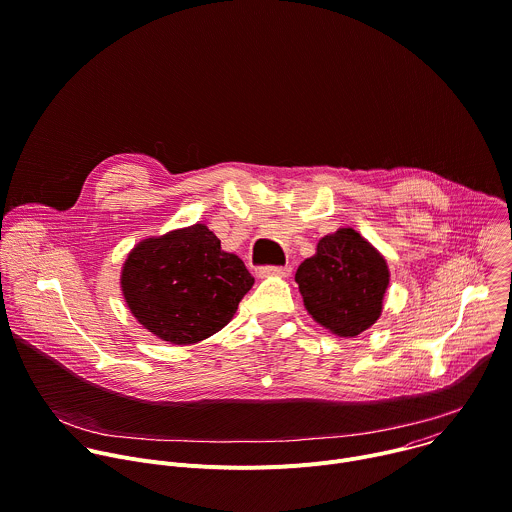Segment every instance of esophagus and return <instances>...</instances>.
<instances>
[{"instance_id":"esophagus-1","label":"esophagus","mask_w":512,"mask_h":512,"mask_svg":"<svg viewBox=\"0 0 512 512\" xmlns=\"http://www.w3.org/2000/svg\"><path fill=\"white\" fill-rule=\"evenodd\" d=\"M291 273V267H259L257 277H287Z\"/></svg>"}]
</instances>
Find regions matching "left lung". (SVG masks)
<instances>
[{
    "label": "left lung",
    "instance_id": "obj_1",
    "mask_svg": "<svg viewBox=\"0 0 512 512\" xmlns=\"http://www.w3.org/2000/svg\"><path fill=\"white\" fill-rule=\"evenodd\" d=\"M295 281L313 321L337 337H356L380 319L390 269L368 239L342 227L319 239Z\"/></svg>",
    "mask_w": 512,
    "mask_h": 512
}]
</instances>
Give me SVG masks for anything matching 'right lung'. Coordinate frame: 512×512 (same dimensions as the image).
I'll use <instances>...</instances> for the list:
<instances>
[{"instance_id": "right-lung-1", "label": "right lung", "mask_w": 512, "mask_h": 512, "mask_svg": "<svg viewBox=\"0 0 512 512\" xmlns=\"http://www.w3.org/2000/svg\"><path fill=\"white\" fill-rule=\"evenodd\" d=\"M253 283L245 263L223 251L205 223L142 239L120 271L130 313L175 346L199 344L221 331Z\"/></svg>"}]
</instances>
